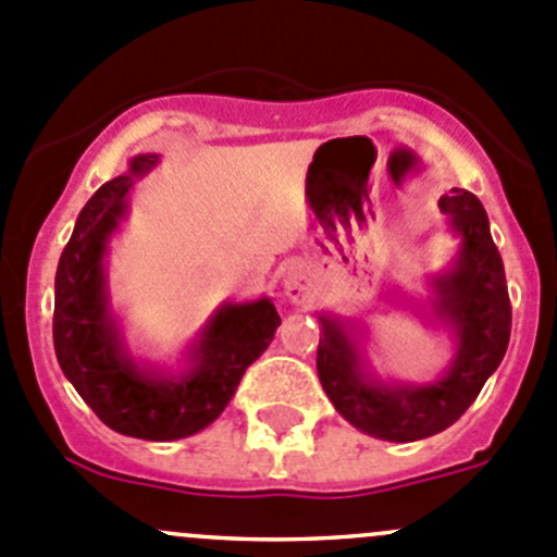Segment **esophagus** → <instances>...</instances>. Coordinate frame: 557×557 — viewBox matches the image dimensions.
I'll use <instances>...</instances> for the list:
<instances>
[{
	"mask_svg": "<svg viewBox=\"0 0 557 557\" xmlns=\"http://www.w3.org/2000/svg\"><path fill=\"white\" fill-rule=\"evenodd\" d=\"M284 295L289 297L292 302H306L308 295H311V284H308V276L302 273V268L292 265L284 271Z\"/></svg>",
	"mask_w": 557,
	"mask_h": 557,
	"instance_id": "obj_1",
	"label": "esophagus"
}]
</instances>
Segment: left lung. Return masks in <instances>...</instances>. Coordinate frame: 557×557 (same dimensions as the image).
Returning <instances> with one entry per match:
<instances>
[{
	"label": "left lung",
	"mask_w": 557,
	"mask_h": 557,
	"mask_svg": "<svg viewBox=\"0 0 557 557\" xmlns=\"http://www.w3.org/2000/svg\"><path fill=\"white\" fill-rule=\"evenodd\" d=\"M438 208L460 240L453 265L431 278V313L455 341V355L442 376L425 384L373 376L355 322L319 313V382L346 422L382 442H420L447 431L476 400L509 346L511 306L504 262L482 202L471 191L453 189Z\"/></svg>",
	"instance_id": "1"
}]
</instances>
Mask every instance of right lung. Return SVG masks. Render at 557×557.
<instances>
[{
  "mask_svg": "<svg viewBox=\"0 0 557 557\" xmlns=\"http://www.w3.org/2000/svg\"><path fill=\"white\" fill-rule=\"evenodd\" d=\"M159 162L137 153L99 186L78 213L57 268L53 349L64 376L94 414L121 436L175 442L211 425L238 389L246 368L271 346L281 317L271 297L222 302L186 349L184 371L135 360L110 308V238L129 211V191Z\"/></svg>",
  "mask_w": 557,
  "mask_h": 557,
  "instance_id": "add662e5",
  "label": "right lung"
}]
</instances>
